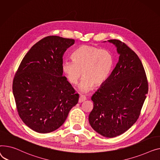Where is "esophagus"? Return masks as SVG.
<instances>
[{
	"mask_svg": "<svg viewBox=\"0 0 160 160\" xmlns=\"http://www.w3.org/2000/svg\"><path fill=\"white\" fill-rule=\"evenodd\" d=\"M86 99H87L86 96H83V95H81V96H80V97H79V102H82L85 101Z\"/></svg>",
	"mask_w": 160,
	"mask_h": 160,
	"instance_id": "34e87169",
	"label": "esophagus"
}]
</instances>
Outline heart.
<instances>
[{"instance_id": "heart-1", "label": "heart", "mask_w": 160, "mask_h": 160, "mask_svg": "<svg viewBox=\"0 0 160 160\" xmlns=\"http://www.w3.org/2000/svg\"><path fill=\"white\" fill-rule=\"evenodd\" d=\"M73 61H64L62 70L68 81L76 85L82 76L79 88L88 92L100 87L107 80L114 64L112 53L107 50L81 45L72 55Z\"/></svg>"}]
</instances>
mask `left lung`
Returning a JSON list of instances; mask_svg holds the SVG:
<instances>
[{
    "mask_svg": "<svg viewBox=\"0 0 160 160\" xmlns=\"http://www.w3.org/2000/svg\"><path fill=\"white\" fill-rule=\"evenodd\" d=\"M119 54L115 68L91 99L92 128L107 138L124 133L138 120L148 93L145 69L137 54L124 42L108 40Z\"/></svg>",
    "mask_w": 160,
    "mask_h": 160,
    "instance_id": "obj_1",
    "label": "left lung"
}]
</instances>
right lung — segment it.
Masks as SVG:
<instances>
[{"label": "right lung", "mask_w": 160, "mask_h": 160, "mask_svg": "<svg viewBox=\"0 0 160 160\" xmlns=\"http://www.w3.org/2000/svg\"><path fill=\"white\" fill-rule=\"evenodd\" d=\"M74 39L48 36L35 44L18 67L13 81L18 114L37 132L49 133L59 128L79 94L62 76L64 53Z\"/></svg>", "instance_id": "1"}]
</instances>
